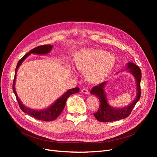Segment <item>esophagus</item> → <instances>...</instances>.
I'll list each match as a JSON object with an SVG mask.
<instances>
[{"label":"esophagus","instance_id":"obj_1","mask_svg":"<svg viewBox=\"0 0 157 157\" xmlns=\"http://www.w3.org/2000/svg\"><path fill=\"white\" fill-rule=\"evenodd\" d=\"M81 92L83 93V94H86V95H88V94H89V92H88V90H87V89H85V88H83V89H81Z\"/></svg>","mask_w":157,"mask_h":157}]
</instances>
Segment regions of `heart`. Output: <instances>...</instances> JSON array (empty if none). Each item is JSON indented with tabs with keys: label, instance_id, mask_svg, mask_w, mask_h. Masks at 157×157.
I'll use <instances>...</instances> for the list:
<instances>
[{
	"label": "heart",
	"instance_id": "b5f03b06",
	"mask_svg": "<svg viewBox=\"0 0 157 157\" xmlns=\"http://www.w3.org/2000/svg\"><path fill=\"white\" fill-rule=\"evenodd\" d=\"M115 57L101 49L85 48L74 55L72 64L79 72H86L87 79L92 83H98L108 76L113 69Z\"/></svg>",
	"mask_w": 157,
	"mask_h": 157
}]
</instances>
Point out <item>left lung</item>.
Instances as JSON below:
<instances>
[{
    "instance_id": "obj_1",
    "label": "left lung",
    "mask_w": 157,
    "mask_h": 157,
    "mask_svg": "<svg viewBox=\"0 0 157 157\" xmlns=\"http://www.w3.org/2000/svg\"><path fill=\"white\" fill-rule=\"evenodd\" d=\"M125 69L123 71L130 72L135 79L136 85V95L134 100L131 103L126 106L121 107V108H114L111 106L107 98L106 92L105 91V87L108 81H105L103 83L94 86L90 91V94L98 98L100 102L99 109L94 115L95 118L99 121L102 122H109L114 121L117 120L126 118L129 116L132 110L136 103L139 101L141 97V72L139 67L137 65L132 62H128L126 64ZM119 72H117V74Z\"/></svg>"
}]
</instances>
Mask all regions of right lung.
Here are the masks:
<instances>
[{"label":"right lung","instance_id":"1","mask_svg":"<svg viewBox=\"0 0 157 157\" xmlns=\"http://www.w3.org/2000/svg\"><path fill=\"white\" fill-rule=\"evenodd\" d=\"M53 45L51 44H45L43 46H40L37 48L32 49L28 53L25 55L18 62L17 65H16V70H15V74H14V78L13 81V92L16 97V99L18 101L19 104L20 108L21 109L27 114H28L30 116L36 118L39 120H43L46 121H50L55 120L59 116L60 113L63 110L64 107L65 105L66 102H67V98L72 94L78 93L79 91V88L78 87L74 88L72 89H69L67 90L61 97H60L57 99L49 106L47 108L42 109H30L28 107L25 105L20 99L19 98L17 93L16 92L15 88V83H16V72L18 71V68L23 62L26 59V58L29 56L31 54L34 55H47L52 51L53 48Z\"/></svg>","mask_w":157,"mask_h":157}]
</instances>
